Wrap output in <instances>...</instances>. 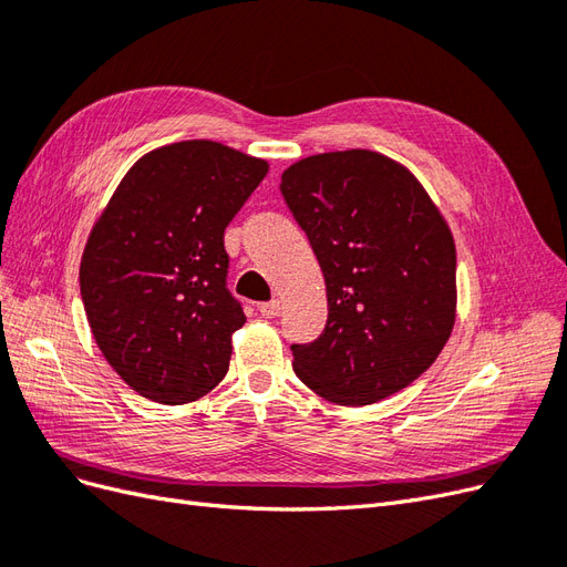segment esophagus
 Here are the masks:
<instances>
[{"mask_svg": "<svg viewBox=\"0 0 567 567\" xmlns=\"http://www.w3.org/2000/svg\"><path fill=\"white\" fill-rule=\"evenodd\" d=\"M281 310H284L281 300H269V302H260V305H257V312H260V315H262V317H267V319L279 317V315H281Z\"/></svg>", "mask_w": 567, "mask_h": 567, "instance_id": "34e87169", "label": "esophagus"}]
</instances>
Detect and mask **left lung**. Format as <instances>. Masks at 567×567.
Masks as SVG:
<instances>
[{"instance_id":"obj_1","label":"left lung","mask_w":567,"mask_h":567,"mask_svg":"<svg viewBox=\"0 0 567 567\" xmlns=\"http://www.w3.org/2000/svg\"><path fill=\"white\" fill-rule=\"evenodd\" d=\"M281 194L329 300L323 333L290 346L298 379L346 406L414 383L456 319V248L437 205L404 165L367 148L293 163Z\"/></svg>"}]
</instances>
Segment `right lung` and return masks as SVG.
I'll return each instance as SVG.
<instances>
[{"instance_id": "obj_1", "label": "right lung", "mask_w": 567, "mask_h": 567, "mask_svg": "<svg viewBox=\"0 0 567 567\" xmlns=\"http://www.w3.org/2000/svg\"><path fill=\"white\" fill-rule=\"evenodd\" d=\"M267 161L194 140L161 146L117 184L87 238L80 293L106 362L158 404L210 392L246 323L227 288L225 229Z\"/></svg>"}]
</instances>
